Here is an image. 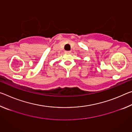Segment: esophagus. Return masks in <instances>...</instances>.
<instances>
[{"instance_id":"obj_1","label":"esophagus","mask_w":132,"mask_h":132,"mask_svg":"<svg viewBox=\"0 0 132 132\" xmlns=\"http://www.w3.org/2000/svg\"><path fill=\"white\" fill-rule=\"evenodd\" d=\"M65 53H70L71 51H65Z\"/></svg>"}]
</instances>
